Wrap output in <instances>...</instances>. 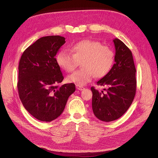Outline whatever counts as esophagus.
<instances>
[{
    "label": "esophagus",
    "mask_w": 158,
    "mask_h": 158,
    "mask_svg": "<svg viewBox=\"0 0 158 158\" xmlns=\"http://www.w3.org/2000/svg\"><path fill=\"white\" fill-rule=\"evenodd\" d=\"M76 88L79 90H83L85 89V88L82 87V86H76Z\"/></svg>",
    "instance_id": "34e87169"
}]
</instances>
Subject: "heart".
<instances>
[{"mask_svg": "<svg viewBox=\"0 0 158 158\" xmlns=\"http://www.w3.org/2000/svg\"><path fill=\"white\" fill-rule=\"evenodd\" d=\"M70 52L61 50L56 56V62L64 70L70 72L81 62L82 69L67 77L68 82L77 86H85L96 77H102L109 73L114 63L112 50L98 41L85 40L74 44Z\"/></svg>", "mask_w": 158, "mask_h": 158, "instance_id": "obj_1", "label": "heart"}]
</instances>
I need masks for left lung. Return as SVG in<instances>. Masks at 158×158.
<instances>
[{"label":"left lung","mask_w":158,"mask_h":158,"mask_svg":"<svg viewBox=\"0 0 158 158\" xmlns=\"http://www.w3.org/2000/svg\"><path fill=\"white\" fill-rule=\"evenodd\" d=\"M114 64L106 76L97 84L107 86L99 92L91 88L92 109L95 117L102 121L111 122L121 117L131 105L136 94V68L130 49L121 40L114 38Z\"/></svg>","instance_id":"8db88e82"}]
</instances>
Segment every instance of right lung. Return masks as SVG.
<instances>
[{
  "label": "right lung",
  "mask_w": 158,
  "mask_h": 158,
  "mask_svg": "<svg viewBox=\"0 0 158 158\" xmlns=\"http://www.w3.org/2000/svg\"><path fill=\"white\" fill-rule=\"evenodd\" d=\"M65 43L60 36L40 38L26 49L20 60L17 88L21 102L38 120L51 122L61 114L73 83L59 86L64 77L56 55Z\"/></svg>",
  "instance_id": "right-lung-1"
}]
</instances>
